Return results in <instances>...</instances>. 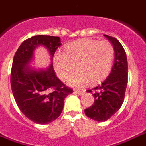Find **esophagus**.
<instances>
[{
  "label": "esophagus",
  "mask_w": 146,
  "mask_h": 146,
  "mask_svg": "<svg viewBox=\"0 0 146 146\" xmlns=\"http://www.w3.org/2000/svg\"><path fill=\"white\" fill-rule=\"evenodd\" d=\"M74 93H76L78 95H82L84 93V90H74Z\"/></svg>",
  "instance_id": "esophagus-1"
}]
</instances>
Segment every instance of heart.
Returning <instances> with one entry per match:
<instances>
[{"label":"heart","mask_w":146,"mask_h":146,"mask_svg":"<svg viewBox=\"0 0 146 146\" xmlns=\"http://www.w3.org/2000/svg\"><path fill=\"white\" fill-rule=\"evenodd\" d=\"M115 51L108 40L98 41L82 38L69 43L64 52H57L53 57V65L62 80H68L75 69L69 84L80 87L89 81L96 83L103 81L110 73L113 64Z\"/></svg>","instance_id":"1"}]
</instances>
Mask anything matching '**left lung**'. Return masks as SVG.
I'll list each match as a JSON object with an SVG mask.
<instances>
[{
	"instance_id": "obj_1",
	"label": "left lung",
	"mask_w": 146,
	"mask_h": 146,
	"mask_svg": "<svg viewBox=\"0 0 146 146\" xmlns=\"http://www.w3.org/2000/svg\"><path fill=\"white\" fill-rule=\"evenodd\" d=\"M115 51V60L111 72L100 85L94 89V102L85 109V114L91 119L103 122L111 118L122 106L128 84V61L121 43L115 38L104 35ZM92 93L91 90H87Z\"/></svg>"
}]
</instances>
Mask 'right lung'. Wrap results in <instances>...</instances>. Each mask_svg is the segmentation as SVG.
I'll return each instance as SVG.
<instances>
[{
    "label": "right lung",
    "mask_w": 146,
    "mask_h": 146,
    "mask_svg": "<svg viewBox=\"0 0 146 146\" xmlns=\"http://www.w3.org/2000/svg\"><path fill=\"white\" fill-rule=\"evenodd\" d=\"M60 38L35 35L26 39L14 55L10 75L13 97L18 108L34 123L47 124L57 119L63 111L64 100L73 90L56 77L52 65ZM38 46L48 49L52 63L47 70H35L28 64Z\"/></svg>",
    "instance_id": "right-lung-1"
}]
</instances>
